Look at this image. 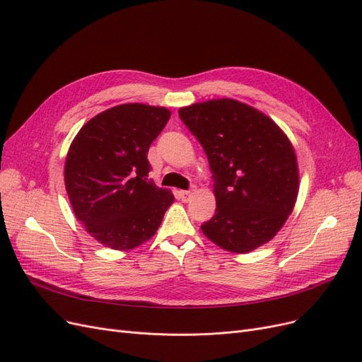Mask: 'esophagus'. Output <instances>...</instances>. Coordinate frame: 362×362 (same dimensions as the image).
<instances>
[{"mask_svg":"<svg viewBox=\"0 0 362 362\" xmlns=\"http://www.w3.org/2000/svg\"><path fill=\"white\" fill-rule=\"evenodd\" d=\"M193 192H194V187H190L189 190H181V192H180V194H181V198H182V201H189V199L192 198V194H193Z\"/></svg>","mask_w":362,"mask_h":362,"instance_id":"34e87169","label":"esophagus"}]
</instances>
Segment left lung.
Here are the masks:
<instances>
[{
  "label": "left lung",
  "mask_w": 362,
  "mask_h": 362,
  "mask_svg": "<svg viewBox=\"0 0 362 362\" xmlns=\"http://www.w3.org/2000/svg\"><path fill=\"white\" fill-rule=\"evenodd\" d=\"M178 115L213 173L217 206L202 233L237 254L267 243L298 198V160L288 137L264 113L235 100L198 103Z\"/></svg>",
  "instance_id": "obj_1"
}]
</instances>
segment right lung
Returning <instances> with one entry per match:
<instances>
[{"mask_svg": "<svg viewBox=\"0 0 362 362\" xmlns=\"http://www.w3.org/2000/svg\"><path fill=\"white\" fill-rule=\"evenodd\" d=\"M164 107L122 104L96 115L75 136L64 163V184L75 217L107 247L145 243L175 201L148 181V151L166 127Z\"/></svg>", "mask_w": 362, "mask_h": 362, "instance_id": "obj_1", "label": "right lung"}]
</instances>
